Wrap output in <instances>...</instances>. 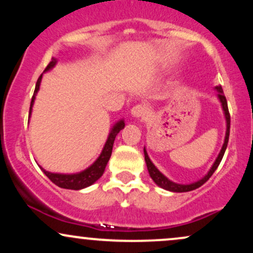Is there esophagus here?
<instances>
[{
  "label": "esophagus",
  "mask_w": 253,
  "mask_h": 253,
  "mask_svg": "<svg viewBox=\"0 0 253 253\" xmlns=\"http://www.w3.org/2000/svg\"><path fill=\"white\" fill-rule=\"evenodd\" d=\"M130 113H132L133 117L140 119H146L150 115L149 108H147L146 106H144V104H136V106L133 107L132 110H130Z\"/></svg>",
  "instance_id": "obj_1"
}]
</instances>
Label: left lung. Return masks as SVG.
<instances>
[{"mask_svg": "<svg viewBox=\"0 0 253 253\" xmlns=\"http://www.w3.org/2000/svg\"><path fill=\"white\" fill-rule=\"evenodd\" d=\"M215 89L217 90V92H219V94H217V95H219V98H220V101H221V104H222L223 112H225L226 121H227V129H226L225 143H223V145H222V149H221V151H220L219 156H217L215 163L213 164V167H211V169L210 170V172H208L207 175L203 177L202 179H200V181L193 183V184H187V185L177 184V183L171 182L170 179H168L167 177H165V176L163 175V173L159 172V170L157 169L155 165H153L152 162L150 161L149 156H147L146 150L144 149L145 162H146L147 170H149L151 178H152L153 181H155L156 184H158L159 187L163 188V189H167V190H170V191H175V193H184V191H190V190L196 189V188L201 187L202 184H205V183L207 182L208 179L211 178V176L213 175L214 171H215V170L217 169V167H219L220 162H221V159H222V157H223V153H225L226 147H227V144H228V138H229V125H231V115H229L228 106H227V100H226L225 95H223V90H222V88H221V86H216Z\"/></svg>", "mask_w": 253, "mask_h": 253, "instance_id": "left-lung-1", "label": "left lung"}]
</instances>
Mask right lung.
<instances>
[{"label":"right lung","mask_w":253,"mask_h":253,"mask_svg":"<svg viewBox=\"0 0 253 253\" xmlns=\"http://www.w3.org/2000/svg\"><path fill=\"white\" fill-rule=\"evenodd\" d=\"M54 64H56V59L52 58V60L48 63V65L46 66L45 71L50 70L51 68H53ZM42 74L40 75L39 78H38L37 84H36V90H34V95L32 97L31 101V107H30V114L32 112V106H33L34 98H36V94L37 91L39 90V85H40V81H42ZM125 127V123L124 121H120L113 127V129L110 130L108 139H107V143L104 145L102 153H101L100 157L97 158V161L95 162L91 167L88 168L86 170L82 171L80 173H75V175H60V173H51L47 172V171L43 170L45 175L51 179L54 184L58 185V187L64 188V189H72V190H80L83 189V188L89 187L91 185L92 183H95L100 178L101 176L103 175V171L106 169V165L108 163L110 156H112V150H113V144H114L115 136L121 129Z\"/></svg>","instance_id":"obj_1"}]
</instances>
